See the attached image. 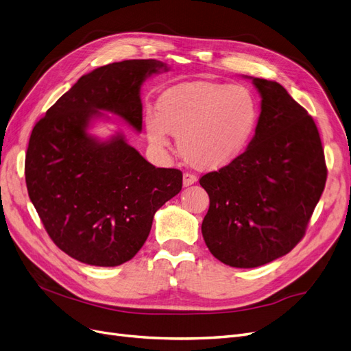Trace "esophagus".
Masks as SVG:
<instances>
[{
    "label": "esophagus",
    "mask_w": 351,
    "mask_h": 351,
    "mask_svg": "<svg viewBox=\"0 0 351 351\" xmlns=\"http://www.w3.org/2000/svg\"><path fill=\"white\" fill-rule=\"evenodd\" d=\"M195 182H197V176L195 175H192L189 172L184 173V186H189V185L195 184Z\"/></svg>",
    "instance_id": "1"
}]
</instances>
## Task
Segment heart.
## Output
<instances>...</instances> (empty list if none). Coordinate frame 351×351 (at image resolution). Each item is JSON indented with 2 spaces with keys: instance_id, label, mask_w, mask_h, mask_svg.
Here are the masks:
<instances>
[{
  "instance_id": "obj_1",
  "label": "heart",
  "mask_w": 351,
  "mask_h": 351,
  "mask_svg": "<svg viewBox=\"0 0 351 351\" xmlns=\"http://www.w3.org/2000/svg\"><path fill=\"white\" fill-rule=\"evenodd\" d=\"M257 121L252 90L210 81L169 88L158 112L146 115V132L156 147H166L169 133L178 137L182 158L199 169L231 163L247 146Z\"/></svg>"
}]
</instances>
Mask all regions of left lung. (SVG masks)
<instances>
[{"label":"left lung","instance_id":"8db88e82","mask_svg":"<svg viewBox=\"0 0 351 351\" xmlns=\"http://www.w3.org/2000/svg\"><path fill=\"white\" fill-rule=\"evenodd\" d=\"M252 80L262 95L254 137L239 158L199 179L210 197L205 244L232 267H257L289 253L305 236L327 180L313 117L280 84Z\"/></svg>","mask_w":351,"mask_h":351}]
</instances>
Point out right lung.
I'll return each instance as SVG.
<instances>
[{"instance_id": "right-lung-1", "label": "right lung", "mask_w": 351, "mask_h": 351, "mask_svg": "<svg viewBox=\"0 0 351 351\" xmlns=\"http://www.w3.org/2000/svg\"><path fill=\"white\" fill-rule=\"evenodd\" d=\"M167 71L154 59L97 68L51 106L33 128L24 175L45 230L68 256L119 266L143 247L160 206L182 189L179 169L154 167L121 134L98 141L86 133L99 111L141 130L140 86Z\"/></svg>"}]
</instances>
